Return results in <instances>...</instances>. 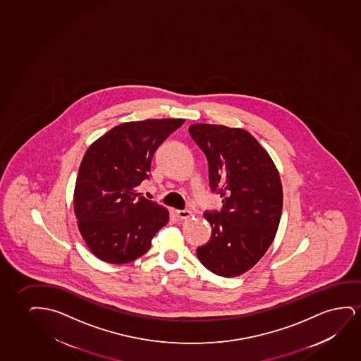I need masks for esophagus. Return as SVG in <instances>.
<instances>
[{
    "label": "esophagus",
    "mask_w": 361,
    "mask_h": 361,
    "mask_svg": "<svg viewBox=\"0 0 361 361\" xmlns=\"http://www.w3.org/2000/svg\"><path fill=\"white\" fill-rule=\"evenodd\" d=\"M175 214H176V217H178V219H180V221H185V219L192 217V212L188 211V209H178V211L175 212Z\"/></svg>",
    "instance_id": "34e87169"
}]
</instances>
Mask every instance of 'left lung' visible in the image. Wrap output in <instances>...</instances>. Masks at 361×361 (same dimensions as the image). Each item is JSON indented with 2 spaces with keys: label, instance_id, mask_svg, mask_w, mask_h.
<instances>
[{
  "label": "left lung",
  "instance_id": "left-lung-1",
  "mask_svg": "<svg viewBox=\"0 0 361 361\" xmlns=\"http://www.w3.org/2000/svg\"><path fill=\"white\" fill-rule=\"evenodd\" d=\"M208 161L209 188L222 197L221 211L204 212L212 234L197 247L204 267L233 277L257 264L276 234L282 185L275 164L252 134L218 124L188 128Z\"/></svg>",
  "mask_w": 361,
  "mask_h": 361
}]
</instances>
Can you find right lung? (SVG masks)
<instances>
[{
	"label": "right lung",
	"mask_w": 361,
	"mask_h": 361,
	"mask_svg": "<svg viewBox=\"0 0 361 361\" xmlns=\"http://www.w3.org/2000/svg\"><path fill=\"white\" fill-rule=\"evenodd\" d=\"M185 119H145L119 124L85 153L75 183L74 211L85 243L111 264L133 262L148 252L168 223L166 208L137 191L150 176L159 145Z\"/></svg>",
	"instance_id": "add662e5"
}]
</instances>
